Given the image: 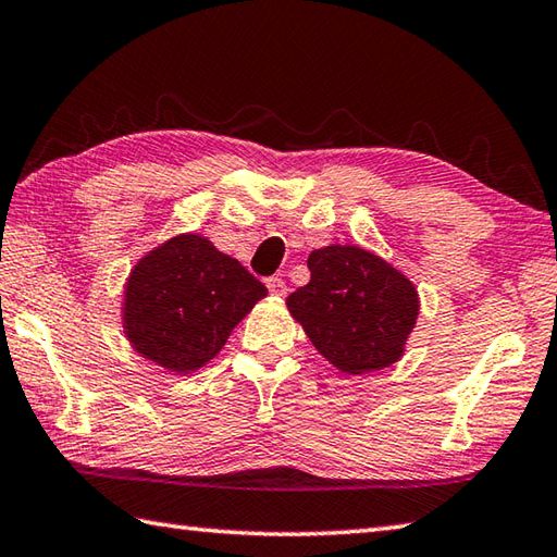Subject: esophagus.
Here are the masks:
<instances>
[{"label":"esophagus","mask_w":557,"mask_h":557,"mask_svg":"<svg viewBox=\"0 0 557 557\" xmlns=\"http://www.w3.org/2000/svg\"><path fill=\"white\" fill-rule=\"evenodd\" d=\"M265 285H268V289L272 292V294H277V297H285L287 294V282L282 280V275H272V277H268L265 280Z\"/></svg>","instance_id":"esophagus-1"}]
</instances>
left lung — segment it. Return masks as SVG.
<instances>
[{
    "instance_id": "8db88e82",
    "label": "left lung",
    "mask_w": 557,
    "mask_h": 557,
    "mask_svg": "<svg viewBox=\"0 0 557 557\" xmlns=\"http://www.w3.org/2000/svg\"><path fill=\"white\" fill-rule=\"evenodd\" d=\"M307 265L309 285L289 294L287 309L315 350L345 374L398 362L420 313L416 285L359 246L315 248Z\"/></svg>"
}]
</instances>
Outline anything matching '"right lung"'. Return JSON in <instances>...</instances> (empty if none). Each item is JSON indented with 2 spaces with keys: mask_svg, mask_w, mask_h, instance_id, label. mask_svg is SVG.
Instances as JSON below:
<instances>
[{
  "mask_svg": "<svg viewBox=\"0 0 557 557\" xmlns=\"http://www.w3.org/2000/svg\"><path fill=\"white\" fill-rule=\"evenodd\" d=\"M268 294L236 258L198 234L149 250L129 272L123 329L135 350L190 374L222 350L238 321Z\"/></svg>",
  "mask_w": 557,
  "mask_h": 557,
  "instance_id": "right-lung-1",
  "label": "right lung"
}]
</instances>
